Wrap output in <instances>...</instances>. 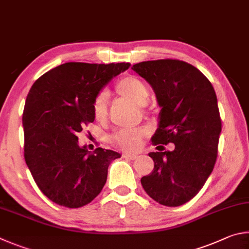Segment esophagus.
<instances>
[{
	"instance_id": "34e87169",
	"label": "esophagus",
	"mask_w": 249,
	"mask_h": 249,
	"mask_svg": "<svg viewBox=\"0 0 249 249\" xmlns=\"http://www.w3.org/2000/svg\"><path fill=\"white\" fill-rule=\"evenodd\" d=\"M122 158L125 159V160H137L138 159V155H134V154H122Z\"/></svg>"
}]
</instances>
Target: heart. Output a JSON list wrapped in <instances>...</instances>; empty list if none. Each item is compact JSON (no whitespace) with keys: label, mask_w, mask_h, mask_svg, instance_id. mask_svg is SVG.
Returning a JSON list of instances; mask_svg holds the SVG:
<instances>
[{"label":"heart","mask_w":249,"mask_h":249,"mask_svg":"<svg viewBox=\"0 0 249 249\" xmlns=\"http://www.w3.org/2000/svg\"><path fill=\"white\" fill-rule=\"evenodd\" d=\"M116 91L122 98L133 103L137 106H142V110L145 111L144 105L149 100L150 91L146 84L136 76H125L117 83ZM108 93L100 91L91 104V113L96 121L104 122L108 113ZM147 136L145 128H137L132 130H121L110 137V143L116 147L125 152H136L142 145L143 139Z\"/></svg>","instance_id":"obj_1"}]
</instances>
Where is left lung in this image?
Instances as JSON below:
<instances>
[{
    "mask_svg": "<svg viewBox=\"0 0 249 249\" xmlns=\"http://www.w3.org/2000/svg\"><path fill=\"white\" fill-rule=\"evenodd\" d=\"M132 70L150 83L162 107L152 138L159 152L149 154L154 168L141 178L142 187L162 206H181L201 190L216 162L222 122L214 89L185 61H144ZM169 142L176 149L162 152Z\"/></svg>",
    "mask_w": 249,
    "mask_h": 249,
    "instance_id": "left-lung-1",
    "label": "left lung"
}]
</instances>
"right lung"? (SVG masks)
<instances>
[{
	"instance_id": "right-lung-1",
	"label": "right lung",
	"mask_w": 249,
	"mask_h": 249,
	"mask_svg": "<svg viewBox=\"0 0 249 249\" xmlns=\"http://www.w3.org/2000/svg\"><path fill=\"white\" fill-rule=\"evenodd\" d=\"M130 63L68 62L34 83L23 112L24 158L41 193L75 209L97 197L108 166L120 154L97 147L89 153L77 133L94 121L91 104L100 89Z\"/></svg>"
}]
</instances>
